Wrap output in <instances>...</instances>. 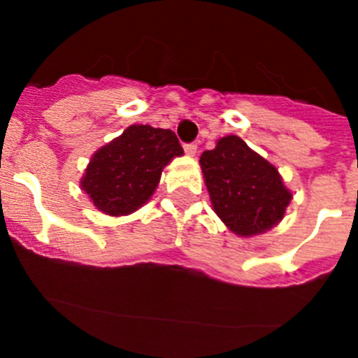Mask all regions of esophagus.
<instances>
[{"label": "esophagus", "mask_w": 358, "mask_h": 358, "mask_svg": "<svg viewBox=\"0 0 358 358\" xmlns=\"http://www.w3.org/2000/svg\"><path fill=\"white\" fill-rule=\"evenodd\" d=\"M185 152H186V156L194 157L195 154H197V145H195V143L185 145Z\"/></svg>", "instance_id": "1"}]
</instances>
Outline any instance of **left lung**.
<instances>
[{"mask_svg": "<svg viewBox=\"0 0 358 358\" xmlns=\"http://www.w3.org/2000/svg\"><path fill=\"white\" fill-rule=\"evenodd\" d=\"M199 163L213 211L235 235L251 238L283 220L292 192L276 166L242 138L224 136Z\"/></svg>", "mask_w": 358, "mask_h": 358, "instance_id": "obj_1", "label": "left lung"}]
</instances>
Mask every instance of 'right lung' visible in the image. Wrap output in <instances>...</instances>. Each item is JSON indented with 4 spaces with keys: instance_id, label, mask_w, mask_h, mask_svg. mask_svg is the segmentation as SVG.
<instances>
[{
    "instance_id": "obj_1",
    "label": "right lung",
    "mask_w": 358,
    "mask_h": 358,
    "mask_svg": "<svg viewBox=\"0 0 358 358\" xmlns=\"http://www.w3.org/2000/svg\"><path fill=\"white\" fill-rule=\"evenodd\" d=\"M182 154L170 129L131 125L91 156L80 188L98 211L131 215L150 201L164 166Z\"/></svg>"
}]
</instances>
